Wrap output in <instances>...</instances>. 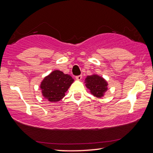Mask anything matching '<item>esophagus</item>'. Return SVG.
Instances as JSON below:
<instances>
[{
    "label": "esophagus",
    "instance_id": "34e87169",
    "mask_svg": "<svg viewBox=\"0 0 153 153\" xmlns=\"http://www.w3.org/2000/svg\"><path fill=\"white\" fill-rule=\"evenodd\" d=\"M76 78L77 80H81L82 78V75H79V76H77L76 77Z\"/></svg>",
    "mask_w": 153,
    "mask_h": 153
}]
</instances>
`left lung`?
Wrapping results in <instances>:
<instances>
[{"label":"left lung","mask_w":153,"mask_h":153,"mask_svg":"<svg viewBox=\"0 0 153 153\" xmlns=\"http://www.w3.org/2000/svg\"><path fill=\"white\" fill-rule=\"evenodd\" d=\"M85 83L90 93L97 98H102L108 90L107 82L102 77L97 74L87 76Z\"/></svg>","instance_id":"8db88e82"}]
</instances>
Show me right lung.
<instances>
[{
    "label": "right lung",
    "mask_w": 153,
    "mask_h": 153,
    "mask_svg": "<svg viewBox=\"0 0 153 153\" xmlns=\"http://www.w3.org/2000/svg\"><path fill=\"white\" fill-rule=\"evenodd\" d=\"M74 82V79L68 74H65L59 70L52 71L41 82L42 96L48 101L58 102L65 96Z\"/></svg>",
    "instance_id": "add662e5"
}]
</instances>
